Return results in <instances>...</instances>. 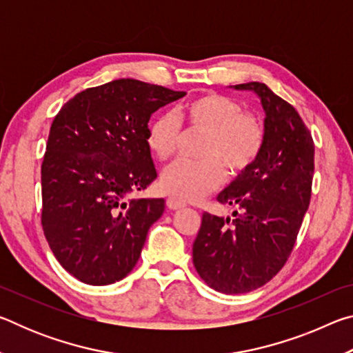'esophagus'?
Wrapping results in <instances>:
<instances>
[{
  "label": "esophagus",
  "instance_id": "34e87169",
  "mask_svg": "<svg viewBox=\"0 0 353 353\" xmlns=\"http://www.w3.org/2000/svg\"><path fill=\"white\" fill-rule=\"evenodd\" d=\"M166 205H168V208H171V210H179V208L185 207L183 202L176 199V198H168V199H166Z\"/></svg>",
  "mask_w": 353,
  "mask_h": 353
}]
</instances>
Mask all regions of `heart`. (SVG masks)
<instances>
[{
  "mask_svg": "<svg viewBox=\"0 0 353 353\" xmlns=\"http://www.w3.org/2000/svg\"><path fill=\"white\" fill-rule=\"evenodd\" d=\"M191 130L207 132L202 160H177L160 176V188L181 201H199L223 185L227 166L232 174L249 170L265 145V128L234 99L216 93L199 94L179 110ZM181 126L172 113H160L146 129V145L159 160L174 154Z\"/></svg>",
  "mask_w": 353,
  "mask_h": 353,
  "instance_id": "b5f03b06",
  "label": "heart"
}]
</instances>
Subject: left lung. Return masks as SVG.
I'll use <instances>...</instances> for the list:
<instances>
[{
    "label": "left lung",
    "instance_id": "left-lung-1",
    "mask_svg": "<svg viewBox=\"0 0 353 353\" xmlns=\"http://www.w3.org/2000/svg\"><path fill=\"white\" fill-rule=\"evenodd\" d=\"M254 92L265 110V145L249 170L218 194L234 205V219L202 214L193 243L201 279L224 294L260 288L288 260L308 210L314 171V145L294 107L266 83L232 85Z\"/></svg>",
    "mask_w": 353,
    "mask_h": 353
}]
</instances>
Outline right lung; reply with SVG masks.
Listing matches in <instances>:
<instances>
[{"label":"right lung","instance_id":"obj_1","mask_svg":"<svg viewBox=\"0 0 353 353\" xmlns=\"http://www.w3.org/2000/svg\"><path fill=\"white\" fill-rule=\"evenodd\" d=\"M117 79L77 93L51 124L41 163V225L65 271L110 285L134 270L165 199H130L157 171L146 145L149 118L185 97Z\"/></svg>","mask_w":353,"mask_h":353}]
</instances>
